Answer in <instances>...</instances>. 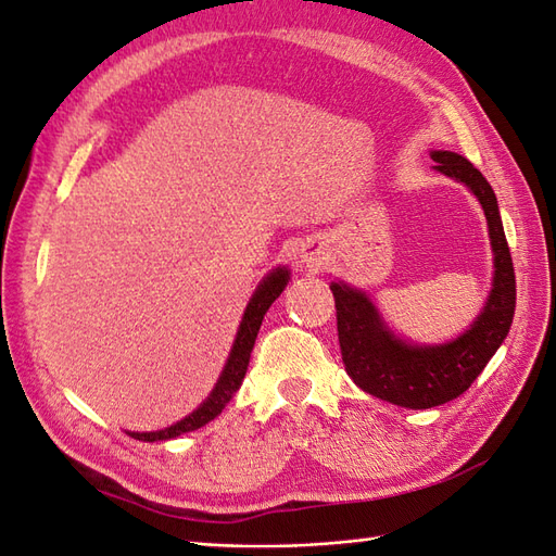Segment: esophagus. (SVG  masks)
Segmentation results:
<instances>
[{
	"label": "esophagus",
	"mask_w": 556,
	"mask_h": 556,
	"mask_svg": "<svg viewBox=\"0 0 556 556\" xmlns=\"http://www.w3.org/2000/svg\"><path fill=\"white\" fill-rule=\"evenodd\" d=\"M303 263H307V267H315L317 265V257H305Z\"/></svg>",
	"instance_id": "obj_1"
}]
</instances>
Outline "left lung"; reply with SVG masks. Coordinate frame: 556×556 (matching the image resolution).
Returning a JSON list of instances; mask_svg holds the SVG:
<instances>
[{
	"instance_id": "8db88e82",
	"label": "left lung",
	"mask_w": 556,
	"mask_h": 556,
	"mask_svg": "<svg viewBox=\"0 0 556 556\" xmlns=\"http://www.w3.org/2000/svg\"><path fill=\"white\" fill-rule=\"evenodd\" d=\"M431 159L438 173L469 187L488 219L490 247L495 255L493 289L469 329L447 343H409L389 329L365 291L348 287L345 281H331L348 377L365 393L409 409L438 407L467 391L507 339L516 307L511 253L493 187L455 151H431Z\"/></svg>"
}]
</instances>
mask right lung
Wrapping results in <instances>:
<instances>
[{
  "mask_svg": "<svg viewBox=\"0 0 556 556\" xmlns=\"http://www.w3.org/2000/svg\"><path fill=\"white\" fill-rule=\"evenodd\" d=\"M289 279H291L289 267H275L273 273L263 277V281L257 283V289L253 291L247 309H243V317H241L235 345H231L227 365H225L223 374H219L215 389L211 391V395L205 397L197 409L191 412V415H187L185 419H179L177 424L167 426V429H161V431H151V433L127 431V435H132L135 441H144V443L170 441V438H177V435L189 433V431H197V429H201V426L213 421L219 415V412L227 407L229 400L235 397L243 377H247L251 351H253V343L257 339V331H261L263 317L269 309V305H273L279 299V293L287 289Z\"/></svg>",
  "mask_w": 556,
  "mask_h": 556,
  "instance_id": "add662e5",
  "label": "right lung"
}]
</instances>
